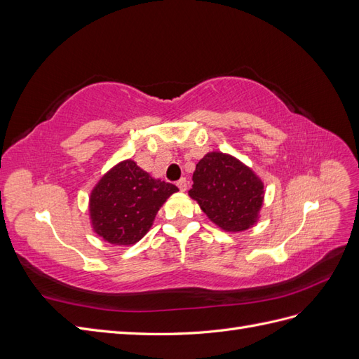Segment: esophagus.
<instances>
[{
	"instance_id": "obj_1",
	"label": "esophagus",
	"mask_w": 359,
	"mask_h": 359,
	"mask_svg": "<svg viewBox=\"0 0 359 359\" xmlns=\"http://www.w3.org/2000/svg\"><path fill=\"white\" fill-rule=\"evenodd\" d=\"M177 186H178V189H180L181 191H186V190H187V180H186V178H181V180L177 182Z\"/></svg>"
}]
</instances>
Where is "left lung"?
Segmentation results:
<instances>
[{"instance_id":"left-lung-1","label":"left lung","mask_w":359,"mask_h":359,"mask_svg":"<svg viewBox=\"0 0 359 359\" xmlns=\"http://www.w3.org/2000/svg\"><path fill=\"white\" fill-rule=\"evenodd\" d=\"M189 196L224 232H243L259 220L264 182L252 168L231 154L211 151L193 172Z\"/></svg>"}]
</instances>
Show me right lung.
<instances>
[{"instance_id": "add662e5", "label": "right lung", "mask_w": 359, "mask_h": 359, "mask_svg": "<svg viewBox=\"0 0 359 359\" xmlns=\"http://www.w3.org/2000/svg\"><path fill=\"white\" fill-rule=\"evenodd\" d=\"M177 191V186L153 178L132 158L119 161L90 194L93 229L109 244L133 245L153 226L161 205Z\"/></svg>"}]
</instances>
